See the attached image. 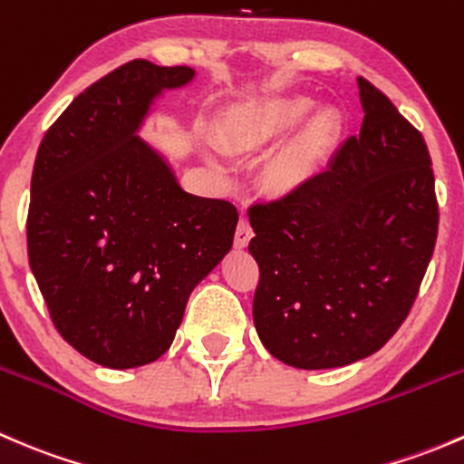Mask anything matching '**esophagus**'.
I'll use <instances>...</instances> for the list:
<instances>
[{
  "label": "esophagus",
  "instance_id": "1",
  "mask_svg": "<svg viewBox=\"0 0 464 464\" xmlns=\"http://www.w3.org/2000/svg\"><path fill=\"white\" fill-rule=\"evenodd\" d=\"M254 237V228H251L249 219H246V215H242L240 222H237V228H236V246H246L249 245V240Z\"/></svg>",
  "mask_w": 464,
  "mask_h": 464
}]
</instances>
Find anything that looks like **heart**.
<instances>
[{
    "instance_id": "obj_1",
    "label": "heart",
    "mask_w": 464,
    "mask_h": 464,
    "mask_svg": "<svg viewBox=\"0 0 464 464\" xmlns=\"http://www.w3.org/2000/svg\"><path fill=\"white\" fill-rule=\"evenodd\" d=\"M314 110V98L307 93H283L260 102H246L228 111L224 134L231 148L249 152L276 141L301 125ZM339 132L334 107H321L305 123L296 139L271 161L269 175L278 186H292L321 166Z\"/></svg>"
}]
</instances>
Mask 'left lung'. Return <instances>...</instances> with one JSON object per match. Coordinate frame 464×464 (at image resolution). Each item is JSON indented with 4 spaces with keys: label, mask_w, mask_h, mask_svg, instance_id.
<instances>
[{
    "label": "left lung",
    "mask_w": 464,
    "mask_h": 464,
    "mask_svg": "<svg viewBox=\"0 0 464 464\" xmlns=\"http://www.w3.org/2000/svg\"><path fill=\"white\" fill-rule=\"evenodd\" d=\"M357 85L362 132L325 170L249 208L256 330L278 362L303 371L377 353L409 316L438 237L422 134L366 78Z\"/></svg>",
    "instance_id": "1"
}]
</instances>
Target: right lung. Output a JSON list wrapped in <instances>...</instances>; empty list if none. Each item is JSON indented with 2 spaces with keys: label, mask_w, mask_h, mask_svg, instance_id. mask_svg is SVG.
<instances>
[{
  "label": "right lung",
  "mask_w": 464,
  "mask_h": 464,
  "mask_svg": "<svg viewBox=\"0 0 464 464\" xmlns=\"http://www.w3.org/2000/svg\"><path fill=\"white\" fill-rule=\"evenodd\" d=\"M193 78L132 60L78 93L37 148L31 271L60 336L101 366L161 357L190 292L233 245L236 206L186 193L137 134L154 98Z\"/></svg>",
  "instance_id": "add662e5"
}]
</instances>
